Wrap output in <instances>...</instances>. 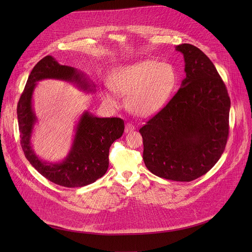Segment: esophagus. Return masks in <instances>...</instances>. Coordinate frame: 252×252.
<instances>
[{
	"label": "esophagus",
	"instance_id": "obj_1",
	"mask_svg": "<svg viewBox=\"0 0 252 252\" xmlns=\"http://www.w3.org/2000/svg\"><path fill=\"white\" fill-rule=\"evenodd\" d=\"M135 129V127H134V126L133 125H131V124H129V123H127L126 125V128H125V131L127 133V132H130V131H132V130H134Z\"/></svg>",
	"mask_w": 252,
	"mask_h": 252
}]
</instances>
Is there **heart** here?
Wrapping results in <instances>:
<instances>
[{"label": "heart", "mask_w": 252, "mask_h": 252, "mask_svg": "<svg viewBox=\"0 0 252 252\" xmlns=\"http://www.w3.org/2000/svg\"><path fill=\"white\" fill-rule=\"evenodd\" d=\"M177 82V71L171 63L142 60L117 67L111 76V87L102 91V97L115 105L119 101L117 91L127 94V109L137 117L149 118L167 104Z\"/></svg>", "instance_id": "heart-1"}]
</instances>
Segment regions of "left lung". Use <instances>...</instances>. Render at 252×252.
I'll list each match as a JSON object with an SVG mask.
<instances>
[{"instance_id": "1", "label": "left lung", "mask_w": 252, "mask_h": 252, "mask_svg": "<svg viewBox=\"0 0 252 252\" xmlns=\"http://www.w3.org/2000/svg\"><path fill=\"white\" fill-rule=\"evenodd\" d=\"M186 78L163 109L143 126L142 158L157 176L191 182L210 170L224 152L230 98L212 62L198 48L175 47Z\"/></svg>"}]
</instances>
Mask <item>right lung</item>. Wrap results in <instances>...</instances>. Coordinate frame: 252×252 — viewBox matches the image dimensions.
I'll return each mask as SVG.
<instances>
[{"instance_id":"obj_1","label":"right lung","mask_w":252,"mask_h":252,"mask_svg":"<svg viewBox=\"0 0 252 252\" xmlns=\"http://www.w3.org/2000/svg\"><path fill=\"white\" fill-rule=\"evenodd\" d=\"M52 79L76 85L86 93H94L95 86L83 71L59 63L47 56L33 66L20 97L17 115L21 145L30 163L50 182L65 188H82L94 183L104 175L109 167L112 143L125 130L120 118H97L84 112L75 126V135L67 156L60 162H49L35 155L32 146L34 125L38 123L32 106L33 91L38 82Z\"/></svg>"}]
</instances>
